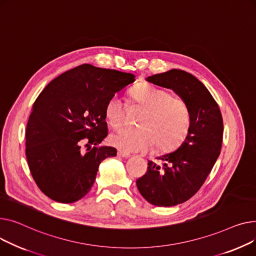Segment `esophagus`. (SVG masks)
Returning a JSON list of instances; mask_svg holds the SVG:
<instances>
[{"label":"esophagus","mask_w":256,"mask_h":256,"mask_svg":"<svg viewBox=\"0 0 256 256\" xmlns=\"http://www.w3.org/2000/svg\"><path fill=\"white\" fill-rule=\"evenodd\" d=\"M118 157H122V158H129L131 155L127 152H124V151H121V150H118Z\"/></svg>","instance_id":"obj_1"}]
</instances>
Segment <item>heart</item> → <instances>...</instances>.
<instances>
[{"label":"heart","instance_id":"heart-1","mask_svg":"<svg viewBox=\"0 0 256 256\" xmlns=\"http://www.w3.org/2000/svg\"><path fill=\"white\" fill-rule=\"evenodd\" d=\"M130 98L146 110L138 122L142 128H124L112 134L110 142L112 146L124 152H144L156 144L157 150L165 152L183 142L190 129L191 116L182 98L148 84L132 88ZM104 114L112 128L121 127L125 120L122 99L112 97L105 105Z\"/></svg>","mask_w":256,"mask_h":256}]
</instances>
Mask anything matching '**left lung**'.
<instances>
[{
  "instance_id": "obj_1",
  "label": "left lung",
  "mask_w": 256,
  "mask_h": 256,
  "mask_svg": "<svg viewBox=\"0 0 256 256\" xmlns=\"http://www.w3.org/2000/svg\"><path fill=\"white\" fill-rule=\"evenodd\" d=\"M146 82L172 88L188 105L191 124L182 144L174 152L148 161L146 174L136 180L144 198L157 206L183 204L196 193L219 157L223 120L208 90L192 74L172 69L148 76Z\"/></svg>"
}]
</instances>
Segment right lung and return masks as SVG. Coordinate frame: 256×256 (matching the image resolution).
Listing matches in <instances>:
<instances>
[{
    "mask_svg": "<svg viewBox=\"0 0 256 256\" xmlns=\"http://www.w3.org/2000/svg\"><path fill=\"white\" fill-rule=\"evenodd\" d=\"M134 80L131 73L84 64L61 74L41 92L26 125V156L46 196L71 204L91 190L99 164L116 156L112 146H97L108 132L105 105Z\"/></svg>",
    "mask_w": 256,
    "mask_h": 256,
    "instance_id": "right-lung-1",
    "label": "right lung"
}]
</instances>
